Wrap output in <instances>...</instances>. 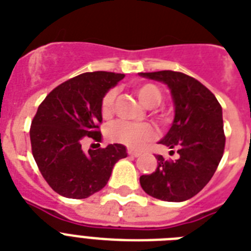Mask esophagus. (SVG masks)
<instances>
[{
	"label": "esophagus",
	"mask_w": 251,
	"mask_h": 251,
	"mask_svg": "<svg viewBox=\"0 0 251 251\" xmlns=\"http://www.w3.org/2000/svg\"><path fill=\"white\" fill-rule=\"evenodd\" d=\"M128 154H129L130 156H136V158H137V156H140V152L136 150H132V149H128Z\"/></svg>",
	"instance_id": "obj_1"
}]
</instances>
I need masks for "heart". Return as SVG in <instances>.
I'll use <instances>...</instances> for the list:
<instances>
[{
	"instance_id": "obj_1",
	"label": "heart",
	"mask_w": 251,
	"mask_h": 251,
	"mask_svg": "<svg viewBox=\"0 0 251 251\" xmlns=\"http://www.w3.org/2000/svg\"><path fill=\"white\" fill-rule=\"evenodd\" d=\"M134 92L138 100L145 106L152 107L158 105L161 100V92L158 87L151 83L137 84ZM117 92L115 90L107 91L101 102V111L106 117L111 113L115 101ZM155 136L154 128L148 123H132L127 121H117L107 127V137L114 142L123 144L130 149H141L146 142L152 140Z\"/></svg>"
}]
</instances>
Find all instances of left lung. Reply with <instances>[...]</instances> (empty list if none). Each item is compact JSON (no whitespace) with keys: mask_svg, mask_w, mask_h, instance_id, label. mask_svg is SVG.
Here are the masks:
<instances>
[{"mask_svg":"<svg viewBox=\"0 0 251 251\" xmlns=\"http://www.w3.org/2000/svg\"><path fill=\"white\" fill-rule=\"evenodd\" d=\"M138 74L167 84L171 91L175 119L159 144L176 148L179 154L175 161L156 155L158 168L141 176V187L159 200L186 201L212 179L223 156L222 106L204 84L190 75L172 70Z\"/></svg>","mask_w":251,"mask_h":251,"instance_id":"8db88e82","label":"left lung"}]
</instances>
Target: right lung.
I'll list each match as a JSON object with an SVG mask.
<instances>
[{"instance_id": "1", "label": "right lung", "mask_w": 251, "mask_h": 251, "mask_svg": "<svg viewBox=\"0 0 251 251\" xmlns=\"http://www.w3.org/2000/svg\"><path fill=\"white\" fill-rule=\"evenodd\" d=\"M124 74L93 72L76 75L52 90L38 106L30 127L33 158L43 178L59 195L86 199L106 186L124 145L84 152L86 137L101 141V102Z\"/></svg>"}]
</instances>
